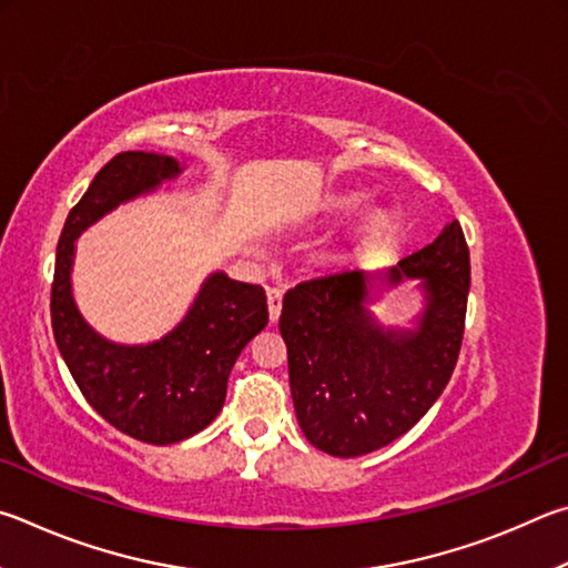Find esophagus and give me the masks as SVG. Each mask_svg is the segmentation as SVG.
<instances>
[{
	"mask_svg": "<svg viewBox=\"0 0 568 568\" xmlns=\"http://www.w3.org/2000/svg\"><path fill=\"white\" fill-rule=\"evenodd\" d=\"M282 290L278 286H268L266 290V302H268V320L276 322L278 314H282Z\"/></svg>",
	"mask_w": 568,
	"mask_h": 568,
	"instance_id": "obj_1",
	"label": "esophagus"
}]
</instances>
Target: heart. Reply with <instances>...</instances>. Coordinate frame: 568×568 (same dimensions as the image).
Wrapping results in <instances>:
<instances>
[{
	"instance_id": "obj_1",
	"label": "heart",
	"mask_w": 568,
	"mask_h": 568,
	"mask_svg": "<svg viewBox=\"0 0 568 568\" xmlns=\"http://www.w3.org/2000/svg\"><path fill=\"white\" fill-rule=\"evenodd\" d=\"M356 206H359V199H356V196H344V199H339V202H336V209H339V212H352V209H356Z\"/></svg>"
}]
</instances>
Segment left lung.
<instances>
[{"mask_svg": "<svg viewBox=\"0 0 568 568\" xmlns=\"http://www.w3.org/2000/svg\"><path fill=\"white\" fill-rule=\"evenodd\" d=\"M422 278L426 306L414 332L384 329L366 312L372 276L334 272L284 294L278 332L290 354L296 419L310 444L352 459L406 434L439 399L459 359L469 246L454 222L382 274L386 284Z\"/></svg>", "mask_w": 568, "mask_h": 568, "instance_id": "left-lung-1", "label": "left lung"}]
</instances>
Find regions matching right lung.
I'll list each match as a JSON object with an SVG mask.
<instances>
[{
    "label": "right lung",
    "instance_id": "add662e5",
    "mask_svg": "<svg viewBox=\"0 0 568 568\" xmlns=\"http://www.w3.org/2000/svg\"><path fill=\"white\" fill-rule=\"evenodd\" d=\"M179 172L176 159L146 152H122L99 169L67 216L52 282L54 342L79 392L114 429L156 446L189 439L216 419L234 362L268 322L262 286L224 272L206 278L182 324L154 344H112L82 320L69 282L74 239L116 204Z\"/></svg>",
    "mask_w": 568,
    "mask_h": 568
}]
</instances>
